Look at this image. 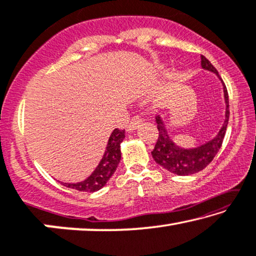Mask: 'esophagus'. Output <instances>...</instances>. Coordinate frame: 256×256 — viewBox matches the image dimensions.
<instances>
[{"instance_id": "1", "label": "esophagus", "mask_w": 256, "mask_h": 256, "mask_svg": "<svg viewBox=\"0 0 256 256\" xmlns=\"http://www.w3.org/2000/svg\"><path fill=\"white\" fill-rule=\"evenodd\" d=\"M141 122H142V118H141L139 115L133 116V117H132V120H130V123L128 124L126 130H128V132L134 131V130H136V128H139V125L141 124Z\"/></svg>"}]
</instances>
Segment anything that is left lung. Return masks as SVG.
Wrapping results in <instances>:
<instances>
[{
	"label": "left lung",
	"instance_id": "left-lung-1",
	"mask_svg": "<svg viewBox=\"0 0 256 256\" xmlns=\"http://www.w3.org/2000/svg\"><path fill=\"white\" fill-rule=\"evenodd\" d=\"M201 66L206 70L212 71L214 74L218 76V72L215 66L201 55ZM222 80V79H220ZM223 82V80H222ZM224 98H226V120L222 128L220 130L217 134L212 140L208 141L207 144H202L200 147L192 148V150H184V148L177 146L172 142V140L168 136L166 128L163 124L161 117L156 116V123H158V138L156 141L154 150L152 152V158L156 163L164 168L168 171L172 172L178 176H188L199 172L204 170L209 163H210L215 155L218 152L220 146L223 144L224 136H226L228 116H230V110H228V94L226 85H224Z\"/></svg>",
	"mask_w": 256,
	"mask_h": 256
}]
</instances>
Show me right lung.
Masks as SVG:
<instances>
[{
	"label": "right lung",
	"mask_w": 256,
	"mask_h": 256,
	"mask_svg": "<svg viewBox=\"0 0 256 256\" xmlns=\"http://www.w3.org/2000/svg\"><path fill=\"white\" fill-rule=\"evenodd\" d=\"M125 138V130L116 128L110 136L108 146L106 152L102 158L101 162L98 163L96 169L90 176L84 182L70 184V182H62L64 186L68 188H74L80 192H95L104 188L112 176L117 169V166L120 161V142Z\"/></svg>",
	"instance_id": "obj_1"
}]
</instances>
